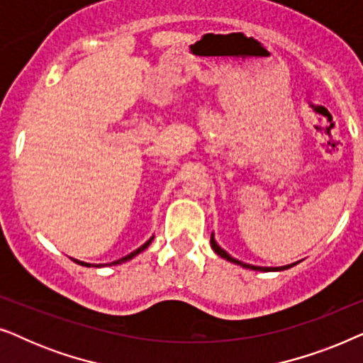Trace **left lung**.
<instances>
[{"label": "left lung", "instance_id": "8db88e82", "mask_svg": "<svg viewBox=\"0 0 363 363\" xmlns=\"http://www.w3.org/2000/svg\"><path fill=\"white\" fill-rule=\"evenodd\" d=\"M211 247H213V251L216 252L218 256H221V257H225V259H228V261H231V262H235V264H240V266H242V267H247V269H255V271H264V272H267V271H284V269H287V267H291V266H294V264H289V266H281V267H261V266H251V264H246V262H241V261H238V259H233V257L228 255V252L225 251V250H221L220 246L216 245V241H215V238H213V235H211Z\"/></svg>", "mask_w": 363, "mask_h": 363}]
</instances>
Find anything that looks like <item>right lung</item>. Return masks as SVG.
Instances as JSON below:
<instances>
[{
  "mask_svg": "<svg viewBox=\"0 0 363 363\" xmlns=\"http://www.w3.org/2000/svg\"><path fill=\"white\" fill-rule=\"evenodd\" d=\"M152 240H153V238H150V240H148V241L145 242V245H142L140 247H138V250L130 252V255H127L125 257H122V259H118V261H113V262H111V264H121V262H125V261H128V259H132V257L137 256L138 252H142L143 250H147L148 245H150V242H152ZM77 262H79V264H82V266H91V264H87V262H82V261H77Z\"/></svg>",
  "mask_w": 363,
  "mask_h": 363,
  "instance_id": "obj_1",
  "label": "right lung"
}]
</instances>
